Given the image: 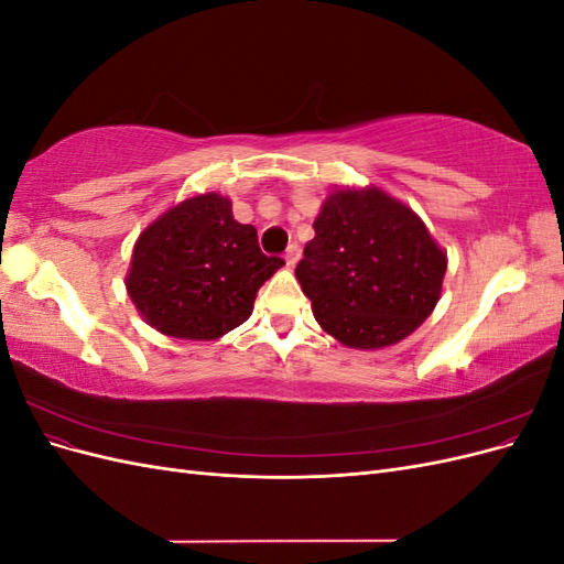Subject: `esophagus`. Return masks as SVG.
<instances>
[{"mask_svg": "<svg viewBox=\"0 0 564 564\" xmlns=\"http://www.w3.org/2000/svg\"><path fill=\"white\" fill-rule=\"evenodd\" d=\"M299 259H301V249H299V245H289V249L284 251V261H286V265H289V268H294V265L299 263Z\"/></svg>", "mask_w": 564, "mask_h": 564, "instance_id": "34e87169", "label": "esophagus"}]
</instances>
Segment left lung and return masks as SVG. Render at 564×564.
Instances as JSON below:
<instances>
[{
	"mask_svg": "<svg viewBox=\"0 0 564 564\" xmlns=\"http://www.w3.org/2000/svg\"><path fill=\"white\" fill-rule=\"evenodd\" d=\"M296 280L319 327L340 344H400L433 313L447 253L423 220L381 187H338L315 218Z\"/></svg>",
	"mask_w": 564,
	"mask_h": 564,
	"instance_id": "obj_1",
	"label": "left lung"
}]
</instances>
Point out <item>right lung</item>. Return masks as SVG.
Here are the masks:
<instances>
[{
  "instance_id": "add662e5",
  "label": "right lung",
  "mask_w": 564,
  "mask_h": 564,
  "mask_svg": "<svg viewBox=\"0 0 564 564\" xmlns=\"http://www.w3.org/2000/svg\"><path fill=\"white\" fill-rule=\"evenodd\" d=\"M282 265L259 249L253 226L232 218L228 197L204 193L183 199L141 232L127 292L158 332L214 340L249 319L261 284Z\"/></svg>"
}]
</instances>
